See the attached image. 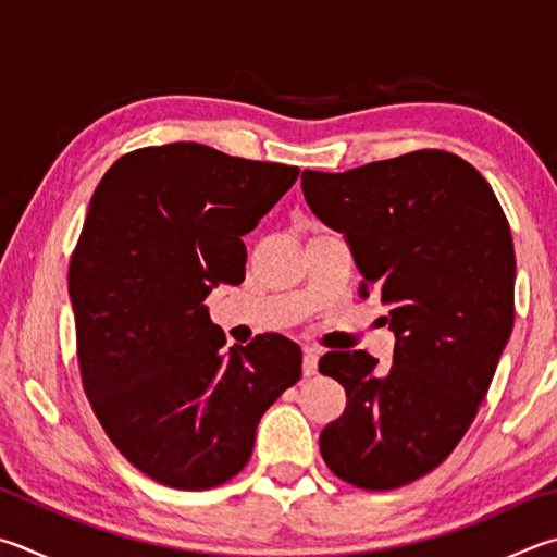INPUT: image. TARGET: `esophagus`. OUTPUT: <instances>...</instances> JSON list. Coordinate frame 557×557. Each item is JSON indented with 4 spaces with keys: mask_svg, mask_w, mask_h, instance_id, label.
Here are the masks:
<instances>
[{
    "mask_svg": "<svg viewBox=\"0 0 557 557\" xmlns=\"http://www.w3.org/2000/svg\"><path fill=\"white\" fill-rule=\"evenodd\" d=\"M317 368H319V350L317 348H305V360H301V372H305L307 377L317 375Z\"/></svg>",
    "mask_w": 557,
    "mask_h": 557,
    "instance_id": "34e87169",
    "label": "esophagus"
}]
</instances>
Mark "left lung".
Here are the masks:
<instances>
[{"mask_svg": "<svg viewBox=\"0 0 557 557\" xmlns=\"http://www.w3.org/2000/svg\"><path fill=\"white\" fill-rule=\"evenodd\" d=\"M323 224L348 240L394 333L389 370L366 350H331L321 375L346 411L321 431L333 474L394 490L448 458L487 394L513 329L511 228L478 170L446 150H417L346 173H301Z\"/></svg>", "mask_w": 557, "mask_h": 557, "instance_id": "obj_1", "label": "left lung"}]
</instances>
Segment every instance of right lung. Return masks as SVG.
I'll return each mask as SVG.
<instances>
[{
  "mask_svg": "<svg viewBox=\"0 0 557 557\" xmlns=\"http://www.w3.org/2000/svg\"><path fill=\"white\" fill-rule=\"evenodd\" d=\"M299 168L168 144L119 158L70 260L83 387L121 455L150 480L209 490L244 470L275 399L301 377L280 333L224 352L205 299L246 277L244 236Z\"/></svg>",
  "mask_w": 557,
  "mask_h": 557,
  "instance_id": "right-lung-1",
  "label": "right lung"
}]
</instances>
